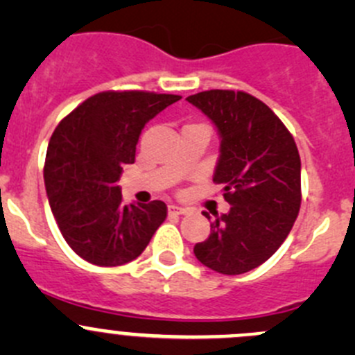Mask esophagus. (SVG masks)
I'll return each instance as SVG.
<instances>
[{"mask_svg": "<svg viewBox=\"0 0 355 355\" xmlns=\"http://www.w3.org/2000/svg\"><path fill=\"white\" fill-rule=\"evenodd\" d=\"M168 211H170L171 214H185L189 209H187V207L177 206V204H170V206H168Z\"/></svg>", "mask_w": 355, "mask_h": 355, "instance_id": "esophagus-1", "label": "esophagus"}]
</instances>
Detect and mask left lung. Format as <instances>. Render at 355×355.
Returning <instances> with one entry per match:
<instances>
[{
  "label": "left lung",
  "mask_w": 355,
  "mask_h": 355,
  "mask_svg": "<svg viewBox=\"0 0 355 355\" xmlns=\"http://www.w3.org/2000/svg\"><path fill=\"white\" fill-rule=\"evenodd\" d=\"M187 101L214 123L220 157L213 182L230 204L214 214L211 235L194 245L196 257L221 275L261 266L285 242L300 209V156L280 118L242 91L198 92ZM204 216L211 220L204 211Z\"/></svg>",
  "instance_id": "left-lung-1"
}]
</instances>
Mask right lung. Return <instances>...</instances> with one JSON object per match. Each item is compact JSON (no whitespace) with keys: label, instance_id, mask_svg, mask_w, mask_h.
I'll return each instance as SVG.
<instances>
[{"label":"right lung","instance_id":"add662e5","mask_svg":"<svg viewBox=\"0 0 355 355\" xmlns=\"http://www.w3.org/2000/svg\"><path fill=\"white\" fill-rule=\"evenodd\" d=\"M182 96L106 91L67 114L49 139L44 184L60 232L75 254L98 266H120L142 254L166 218V204H123V164L151 118Z\"/></svg>","mask_w":355,"mask_h":355}]
</instances>
